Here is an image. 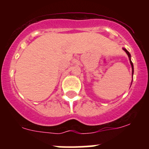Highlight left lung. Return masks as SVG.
Returning <instances> with one entry per match:
<instances>
[{"mask_svg":"<svg viewBox=\"0 0 149 149\" xmlns=\"http://www.w3.org/2000/svg\"><path fill=\"white\" fill-rule=\"evenodd\" d=\"M123 49H124L125 50V52H126V53H127V56H128V58H129V60H130V65H131V67H132V75H133V63H132V61H131V60H130V52H128V51L127 50V49H125V48H123Z\"/></svg>","mask_w":149,"mask_h":149,"instance_id":"1","label":"left lung"}]
</instances>
